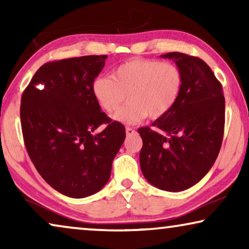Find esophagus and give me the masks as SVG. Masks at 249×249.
<instances>
[{
    "label": "esophagus",
    "instance_id": "esophagus-1",
    "mask_svg": "<svg viewBox=\"0 0 249 249\" xmlns=\"http://www.w3.org/2000/svg\"><path fill=\"white\" fill-rule=\"evenodd\" d=\"M135 132H136L135 129H132V128H130V127H127V128H125V134H127L128 136L134 135Z\"/></svg>",
    "mask_w": 249,
    "mask_h": 249
}]
</instances>
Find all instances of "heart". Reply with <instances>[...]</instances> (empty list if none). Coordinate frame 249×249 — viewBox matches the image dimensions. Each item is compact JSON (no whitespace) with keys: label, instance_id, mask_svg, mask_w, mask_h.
<instances>
[{"label":"heart","instance_id":"obj_1","mask_svg":"<svg viewBox=\"0 0 249 249\" xmlns=\"http://www.w3.org/2000/svg\"><path fill=\"white\" fill-rule=\"evenodd\" d=\"M183 77L178 66L152 59H134L113 70L112 77H97L91 85L95 100L119 122L135 124L159 119L175 107L182 88Z\"/></svg>","mask_w":249,"mask_h":249}]
</instances>
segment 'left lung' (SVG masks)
I'll return each instance as SVG.
<instances>
[{"mask_svg": "<svg viewBox=\"0 0 249 249\" xmlns=\"http://www.w3.org/2000/svg\"><path fill=\"white\" fill-rule=\"evenodd\" d=\"M183 83L175 107L152 127L138 129L142 172L156 188L181 192L196 185L219 155L224 132L222 85L197 56L171 52Z\"/></svg>", "mask_w": 249, "mask_h": 249, "instance_id": "8db88e82", "label": "left lung"}]
</instances>
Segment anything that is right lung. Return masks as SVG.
Returning <instances> with one entry per match:
<instances>
[{
    "label": "right lung",
    "mask_w": 249,
    "mask_h": 249,
    "mask_svg": "<svg viewBox=\"0 0 249 249\" xmlns=\"http://www.w3.org/2000/svg\"><path fill=\"white\" fill-rule=\"evenodd\" d=\"M107 55L43 64L21 96L20 120L28 155L42 178L68 197L84 198L107 185L125 138L95 100L91 85ZM102 124L106 129L92 132Z\"/></svg>",
    "instance_id": "right-lung-1"
}]
</instances>
